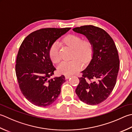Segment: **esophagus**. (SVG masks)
<instances>
[{"label": "esophagus", "instance_id": "34e87169", "mask_svg": "<svg viewBox=\"0 0 132 132\" xmlns=\"http://www.w3.org/2000/svg\"><path fill=\"white\" fill-rule=\"evenodd\" d=\"M64 77H65V78H66V79H69V78H70L71 76H70V75H66V76H64Z\"/></svg>", "mask_w": 132, "mask_h": 132}]
</instances>
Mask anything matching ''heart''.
<instances>
[{
	"instance_id": "obj_1",
	"label": "heart",
	"mask_w": 132,
	"mask_h": 132,
	"mask_svg": "<svg viewBox=\"0 0 132 132\" xmlns=\"http://www.w3.org/2000/svg\"><path fill=\"white\" fill-rule=\"evenodd\" d=\"M63 43L64 45L73 49L72 59H74L61 62L58 66V71L64 75H71L82 69L83 64L81 61L84 63H87L91 60L93 54V45L88 39L82 40L80 36L75 34L67 35L63 38ZM49 56L54 63H58L61 61L60 50L57 42H54L51 45Z\"/></svg>"
}]
</instances>
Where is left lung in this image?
<instances>
[{"label":"left lung","mask_w":132,"mask_h":132,"mask_svg":"<svg viewBox=\"0 0 132 132\" xmlns=\"http://www.w3.org/2000/svg\"><path fill=\"white\" fill-rule=\"evenodd\" d=\"M73 30L86 36L93 45L92 59L81 72L76 93L82 102L98 105L107 99L116 85L120 66L117 49L112 37L100 27L86 25Z\"/></svg>","instance_id":"1"}]
</instances>
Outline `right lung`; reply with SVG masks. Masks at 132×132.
I'll list each match as a JSON object with an SVG mask.
<instances>
[{
    "mask_svg": "<svg viewBox=\"0 0 132 132\" xmlns=\"http://www.w3.org/2000/svg\"><path fill=\"white\" fill-rule=\"evenodd\" d=\"M71 28H46L30 34L18 51L15 72L19 88L28 101L38 106L52 104L66 81L64 76L50 78L56 69L49 56L55 41Z\"/></svg>",
    "mask_w": 132,
    "mask_h": 132,
    "instance_id": "add662e5",
    "label": "right lung"
}]
</instances>
